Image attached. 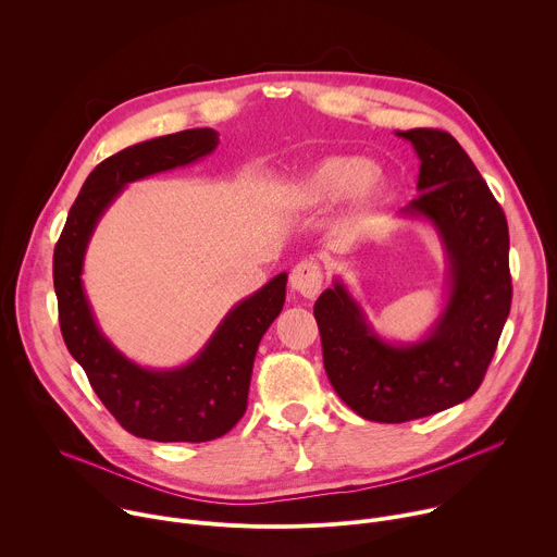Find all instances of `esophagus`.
<instances>
[{"label":"esophagus","instance_id":"obj_1","mask_svg":"<svg viewBox=\"0 0 557 557\" xmlns=\"http://www.w3.org/2000/svg\"><path fill=\"white\" fill-rule=\"evenodd\" d=\"M322 284H324V271L312 258L299 262L290 271V286H293V290H297L306 299H312V297L320 295Z\"/></svg>","mask_w":557,"mask_h":557}]
</instances>
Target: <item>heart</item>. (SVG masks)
Segmentation results:
<instances>
[{"instance_id":"obj_1","label":"heart","mask_w":557,"mask_h":557,"mask_svg":"<svg viewBox=\"0 0 557 557\" xmlns=\"http://www.w3.org/2000/svg\"><path fill=\"white\" fill-rule=\"evenodd\" d=\"M392 189L387 170L355 153L329 156L314 163L293 187V202L317 209L339 200L350 213H368L376 209Z\"/></svg>"}]
</instances>
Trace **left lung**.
<instances>
[{"label":"left lung","mask_w":557,"mask_h":557,"mask_svg":"<svg viewBox=\"0 0 557 557\" xmlns=\"http://www.w3.org/2000/svg\"><path fill=\"white\" fill-rule=\"evenodd\" d=\"M412 143L419 196L404 218L428 220L447 253V299L414 344L379 337L342 280L314 301L324 368L339 399L376 423H406L479 389L511 308L509 228L487 183L443 129L396 132Z\"/></svg>","instance_id":"1"}]
</instances>
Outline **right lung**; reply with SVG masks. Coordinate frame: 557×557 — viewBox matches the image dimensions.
<instances>
[{"mask_svg":"<svg viewBox=\"0 0 557 557\" xmlns=\"http://www.w3.org/2000/svg\"><path fill=\"white\" fill-rule=\"evenodd\" d=\"M215 129L158 136L106 158L78 191L52 258L59 326L70 355L90 379L103 406L134 436L158 443H205L224 436L247 410L249 383L262 335L282 312L286 273L237 301L205 348L185 366L143 368L101 333L84 290L90 237L127 183L200 161L218 147Z\"/></svg>","mask_w":557,"mask_h":557,"instance_id":"add662e5","label":"right lung"}]
</instances>
